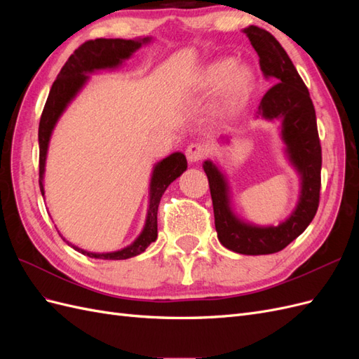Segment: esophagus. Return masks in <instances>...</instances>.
<instances>
[{
    "instance_id": "1",
    "label": "esophagus",
    "mask_w": 359,
    "mask_h": 359,
    "mask_svg": "<svg viewBox=\"0 0 359 359\" xmlns=\"http://www.w3.org/2000/svg\"><path fill=\"white\" fill-rule=\"evenodd\" d=\"M186 156L190 163H198L206 156V147L203 144H190L186 149Z\"/></svg>"
}]
</instances>
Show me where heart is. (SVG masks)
Instances as JSON below:
<instances>
[{"label": "heart", "mask_w": 359, "mask_h": 359, "mask_svg": "<svg viewBox=\"0 0 359 359\" xmlns=\"http://www.w3.org/2000/svg\"><path fill=\"white\" fill-rule=\"evenodd\" d=\"M223 94L217 106V114L226 116L235 112L241 103L252 94L256 76L255 72L247 66H238L232 69L231 61H219L214 62L210 69L202 76V88L205 91H212L223 83Z\"/></svg>", "instance_id": "b5f03b06"}]
</instances>
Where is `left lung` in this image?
<instances>
[{
    "label": "left lung",
    "mask_w": 359,
    "mask_h": 359,
    "mask_svg": "<svg viewBox=\"0 0 359 359\" xmlns=\"http://www.w3.org/2000/svg\"><path fill=\"white\" fill-rule=\"evenodd\" d=\"M243 32L257 52L264 76L276 83L260 100L256 118L280 121V137L285 144V154L299 175V196L295 210L277 226L248 223L233 211L229 182L220 166L211 160H205L202 166L210 182L219 241L235 253L257 256L283 250L307 229L316 215L322 149L316 112L309 90L286 50L273 34L262 28L250 25Z\"/></svg>",
    "instance_id": "obj_1"
}]
</instances>
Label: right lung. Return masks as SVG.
<instances>
[{"mask_svg":"<svg viewBox=\"0 0 359 359\" xmlns=\"http://www.w3.org/2000/svg\"><path fill=\"white\" fill-rule=\"evenodd\" d=\"M153 37H139L133 40L126 39H95L85 41L82 46L76 49L70 58L64 64L61 72L57 76V81L52 83L48 100L43 109L40 126H39V147H40V191L45 196V166L48 157V148L50 142V136L55 128L60 116L67 109V106L76 99L86 82L90 81V74L97 70H114L133 55L136 50L151 43ZM187 169V160L182 153H172L166 158L157 161L149 180V202L147 211V220L142 232L139 233L136 240L116 252L109 253H93L86 252L74 244L69 243L76 252H79L88 257L104 259V260H123L144 253L147 247L157 240V210L158 203L166 191L169 184L175 181L181 173ZM64 240V238H62ZM66 241V240H64Z\"/></svg>","mask_w":359,"mask_h":359,"instance_id":"add662e5","label":"right lung"}]
</instances>
